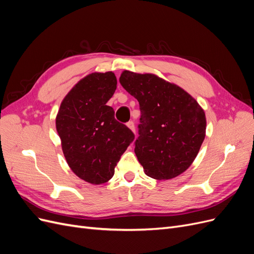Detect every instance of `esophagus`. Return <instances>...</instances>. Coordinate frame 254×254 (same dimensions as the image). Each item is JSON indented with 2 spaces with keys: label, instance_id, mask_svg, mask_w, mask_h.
Returning <instances> with one entry per match:
<instances>
[{
  "label": "esophagus",
  "instance_id": "obj_1",
  "mask_svg": "<svg viewBox=\"0 0 254 254\" xmlns=\"http://www.w3.org/2000/svg\"><path fill=\"white\" fill-rule=\"evenodd\" d=\"M127 126H128V128H129V129H131L132 131H134V130H135V128H134V123H133L132 121L128 122V123H127Z\"/></svg>",
  "mask_w": 254,
  "mask_h": 254
}]
</instances>
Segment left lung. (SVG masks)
<instances>
[{
  "label": "left lung",
  "instance_id": "obj_1",
  "mask_svg": "<svg viewBox=\"0 0 254 254\" xmlns=\"http://www.w3.org/2000/svg\"><path fill=\"white\" fill-rule=\"evenodd\" d=\"M120 82L140 104L134 152L145 174L175 178L193 163L205 136V114L188 92L153 74L124 71Z\"/></svg>",
  "mask_w": 254,
  "mask_h": 254
}]
</instances>
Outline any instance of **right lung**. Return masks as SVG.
Segmentation results:
<instances>
[{"instance_id": "add662e5", "label": "right lung", "mask_w": 254, "mask_h": 254, "mask_svg": "<svg viewBox=\"0 0 254 254\" xmlns=\"http://www.w3.org/2000/svg\"><path fill=\"white\" fill-rule=\"evenodd\" d=\"M112 72L92 73L68 92L56 118L57 132L68 166L92 184L109 181L134 134L114 119L107 105L117 90Z\"/></svg>"}]
</instances>
